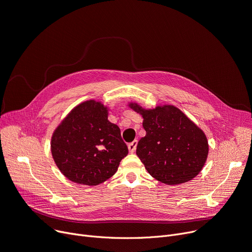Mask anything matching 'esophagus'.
<instances>
[{"mask_svg": "<svg viewBox=\"0 0 252 252\" xmlns=\"http://www.w3.org/2000/svg\"><path fill=\"white\" fill-rule=\"evenodd\" d=\"M136 147H137V140H133L128 145V150L130 153H134L136 150Z\"/></svg>", "mask_w": 252, "mask_h": 252, "instance_id": "esophagus-1", "label": "esophagus"}]
</instances>
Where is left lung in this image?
I'll return each mask as SVG.
<instances>
[{"label": "left lung", "instance_id": "8db88e82", "mask_svg": "<svg viewBox=\"0 0 252 252\" xmlns=\"http://www.w3.org/2000/svg\"><path fill=\"white\" fill-rule=\"evenodd\" d=\"M129 106L143 118L147 133L137 143L136 155L148 172L170 186L196 177L205 165L209 150L203 130L174 105L151 110L135 102Z\"/></svg>", "mask_w": 252, "mask_h": 252}]
</instances>
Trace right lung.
Masks as SVG:
<instances>
[{
  "label": "right lung",
  "mask_w": 252,
  "mask_h": 252,
  "mask_svg": "<svg viewBox=\"0 0 252 252\" xmlns=\"http://www.w3.org/2000/svg\"><path fill=\"white\" fill-rule=\"evenodd\" d=\"M100 101L78 104L54 130L51 153L58 169L79 185L97 186L112 177L128 148Z\"/></svg>",
  "instance_id": "right-lung-1"
}]
</instances>
